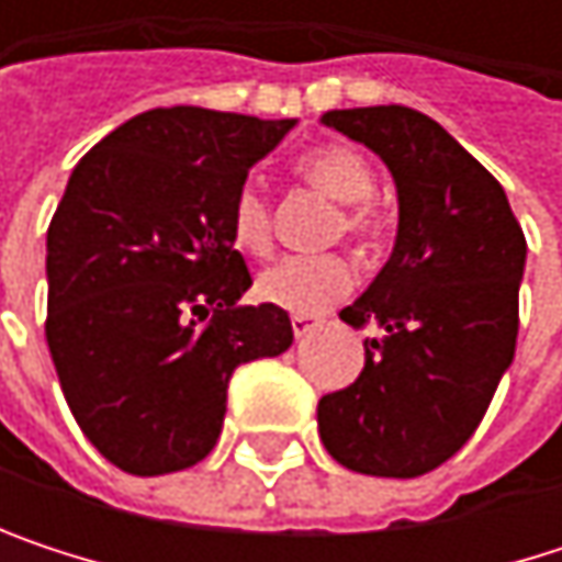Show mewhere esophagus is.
<instances>
[{
	"instance_id": "obj_1",
	"label": "esophagus",
	"mask_w": 562,
	"mask_h": 562,
	"mask_svg": "<svg viewBox=\"0 0 562 562\" xmlns=\"http://www.w3.org/2000/svg\"><path fill=\"white\" fill-rule=\"evenodd\" d=\"M318 325H322V318H318V315H292V331H295V338L312 335Z\"/></svg>"
}]
</instances>
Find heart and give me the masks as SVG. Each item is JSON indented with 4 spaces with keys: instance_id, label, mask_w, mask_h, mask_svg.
<instances>
[{
    "instance_id": "b5f03b06",
    "label": "heart",
    "mask_w": 562,
    "mask_h": 562,
    "mask_svg": "<svg viewBox=\"0 0 562 562\" xmlns=\"http://www.w3.org/2000/svg\"><path fill=\"white\" fill-rule=\"evenodd\" d=\"M295 171L325 198L345 204L338 214L335 231L351 237H364L378 224V211L371 207L374 171L348 146H322L305 153ZM231 240L240 254L263 257L273 244V221L270 204L257 188H240L231 204ZM355 282V270L345 257H282L257 277V295L292 315H315L325 312L335 299H341Z\"/></svg>"
}]
</instances>
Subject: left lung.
Wrapping results in <instances>:
<instances>
[{
    "label": "left lung",
    "mask_w": 562,
    "mask_h": 562,
    "mask_svg": "<svg viewBox=\"0 0 562 562\" xmlns=\"http://www.w3.org/2000/svg\"><path fill=\"white\" fill-rule=\"evenodd\" d=\"M396 184L391 260L341 318L378 325L364 371L318 400V436L361 475L416 479L479 429L514 361L527 240L505 188L436 120L409 106L328 110Z\"/></svg>",
    "instance_id": "left-lung-1"
}]
</instances>
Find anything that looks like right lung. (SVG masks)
<instances>
[{
	"instance_id": "add662e5",
	"label": "right lung",
	"mask_w": 562,
	"mask_h": 562,
	"mask_svg": "<svg viewBox=\"0 0 562 562\" xmlns=\"http://www.w3.org/2000/svg\"><path fill=\"white\" fill-rule=\"evenodd\" d=\"M295 120L204 106L146 110L70 171L48 227V325L64 400L130 475L201 462L231 374L292 345L289 315L237 305L250 273L231 204Z\"/></svg>"
}]
</instances>
